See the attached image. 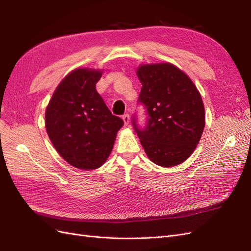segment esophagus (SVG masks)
<instances>
[{"instance_id": "obj_1", "label": "esophagus", "mask_w": 251, "mask_h": 251, "mask_svg": "<svg viewBox=\"0 0 251 251\" xmlns=\"http://www.w3.org/2000/svg\"><path fill=\"white\" fill-rule=\"evenodd\" d=\"M123 119H124V123H125L126 126H127L128 124H130V115H128L127 113L125 114V115L123 116Z\"/></svg>"}]
</instances>
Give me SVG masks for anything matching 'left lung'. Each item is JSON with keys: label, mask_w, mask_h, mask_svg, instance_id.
Instances as JSON below:
<instances>
[{"label": "left lung", "mask_w": 251, "mask_h": 251, "mask_svg": "<svg viewBox=\"0 0 251 251\" xmlns=\"http://www.w3.org/2000/svg\"><path fill=\"white\" fill-rule=\"evenodd\" d=\"M142 88L138 102L147 110V125L132 124L148 157L171 168L184 162L199 143L205 113L198 89L187 75L170 63L142 65L137 69Z\"/></svg>", "instance_id": "obj_1"}]
</instances>
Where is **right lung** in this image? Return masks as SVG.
<instances>
[{
  "label": "right lung",
  "mask_w": 251,
  "mask_h": 251,
  "mask_svg": "<svg viewBox=\"0 0 251 251\" xmlns=\"http://www.w3.org/2000/svg\"><path fill=\"white\" fill-rule=\"evenodd\" d=\"M102 72L79 68L60 81L45 114L49 138L65 160L80 170L101 166L124 120L113 115L97 93Z\"/></svg>",
  "instance_id": "right-lung-1"
}]
</instances>
